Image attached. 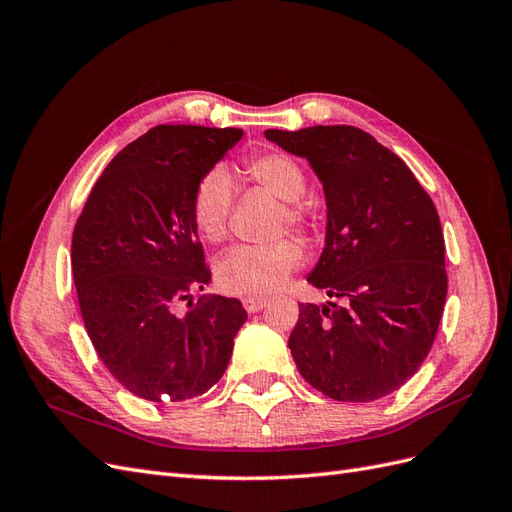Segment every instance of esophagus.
Listing matches in <instances>:
<instances>
[{"instance_id": "1", "label": "esophagus", "mask_w": 512, "mask_h": 512, "mask_svg": "<svg viewBox=\"0 0 512 512\" xmlns=\"http://www.w3.org/2000/svg\"><path fill=\"white\" fill-rule=\"evenodd\" d=\"M267 305H269V301L262 299V297H247V299H243V307H245L250 314L260 312V309L267 307Z\"/></svg>"}]
</instances>
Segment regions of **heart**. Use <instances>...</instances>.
I'll return each mask as SVG.
<instances>
[{
	"label": "heart",
	"instance_id": "heart-1",
	"mask_svg": "<svg viewBox=\"0 0 512 512\" xmlns=\"http://www.w3.org/2000/svg\"><path fill=\"white\" fill-rule=\"evenodd\" d=\"M245 173L277 200H284V213L280 215L282 228L312 230V211L301 203L307 190V177L297 160L282 151H260L247 158ZM232 198L235 190L228 170L222 166H215L200 177L192 196V220L200 237L211 243L226 239ZM301 262L303 250L290 239L269 245H239L218 260L215 275L224 292L258 297L282 288L290 273L301 267Z\"/></svg>",
	"mask_w": 512,
	"mask_h": 512
}]
</instances>
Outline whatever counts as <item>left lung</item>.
<instances>
[{"label": "left lung", "instance_id": "obj_1", "mask_svg": "<svg viewBox=\"0 0 512 512\" xmlns=\"http://www.w3.org/2000/svg\"><path fill=\"white\" fill-rule=\"evenodd\" d=\"M305 158L327 200L324 250L307 282L333 301L301 303L288 348L331 399L374 401L423 365L446 301L438 211L412 170L352 126L267 130Z\"/></svg>", "mask_w": 512, "mask_h": 512}]
</instances>
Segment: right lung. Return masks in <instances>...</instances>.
Returning a JSON list of instances; mask_svg holds the SVG:
<instances>
[{
	"instance_id": "obj_1",
	"label": "right lung",
	"mask_w": 512,
	"mask_h": 512,
	"mask_svg": "<svg viewBox=\"0 0 512 512\" xmlns=\"http://www.w3.org/2000/svg\"><path fill=\"white\" fill-rule=\"evenodd\" d=\"M243 136L239 128L156 126L104 168L72 235V275L87 335L136 397L185 401L228 367L247 320L241 301L203 294L211 282L192 220L196 183Z\"/></svg>"
}]
</instances>
